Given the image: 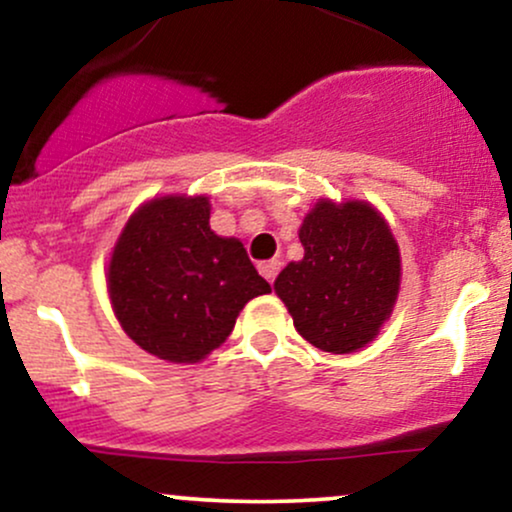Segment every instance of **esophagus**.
<instances>
[{
	"instance_id": "esophagus-1",
	"label": "esophagus",
	"mask_w": 512,
	"mask_h": 512,
	"mask_svg": "<svg viewBox=\"0 0 512 512\" xmlns=\"http://www.w3.org/2000/svg\"><path fill=\"white\" fill-rule=\"evenodd\" d=\"M279 269H281V262L279 260H267V262L260 264V274L269 281V284H274V279H276V274H279Z\"/></svg>"
}]
</instances>
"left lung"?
<instances>
[{"label": "left lung", "instance_id": "8db88e82", "mask_svg": "<svg viewBox=\"0 0 512 512\" xmlns=\"http://www.w3.org/2000/svg\"><path fill=\"white\" fill-rule=\"evenodd\" d=\"M298 238L303 260L281 269L276 296L305 342L330 354L361 351L390 320L402 284L385 216L363 199H317Z\"/></svg>", "mask_w": 512, "mask_h": 512}]
</instances>
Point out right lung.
Wrapping results in <instances>:
<instances>
[{"label": "right lung", "mask_w": 512, "mask_h": 512, "mask_svg": "<svg viewBox=\"0 0 512 512\" xmlns=\"http://www.w3.org/2000/svg\"><path fill=\"white\" fill-rule=\"evenodd\" d=\"M207 195H163L129 216L110 252L117 322L146 354L199 363L233 332L245 303L272 286L238 238L216 236Z\"/></svg>", "instance_id": "add662e5"}]
</instances>
